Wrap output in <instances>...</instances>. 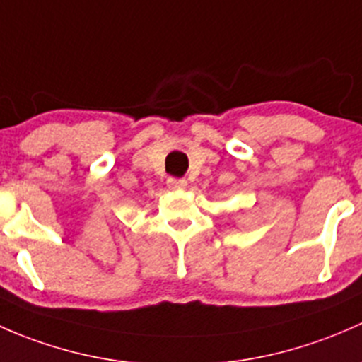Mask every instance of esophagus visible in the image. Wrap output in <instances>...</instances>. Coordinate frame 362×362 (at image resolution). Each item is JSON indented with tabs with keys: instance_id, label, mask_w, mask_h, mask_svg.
I'll return each instance as SVG.
<instances>
[{
	"instance_id": "esophagus-1",
	"label": "esophagus",
	"mask_w": 362,
	"mask_h": 362,
	"mask_svg": "<svg viewBox=\"0 0 362 362\" xmlns=\"http://www.w3.org/2000/svg\"><path fill=\"white\" fill-rule=\"evenodd\" d=\"M167 186H169L170 189H185L186 186H188V182H186V180H177V177H169V180H167Z\"/></svg>"
}]
</instances>
